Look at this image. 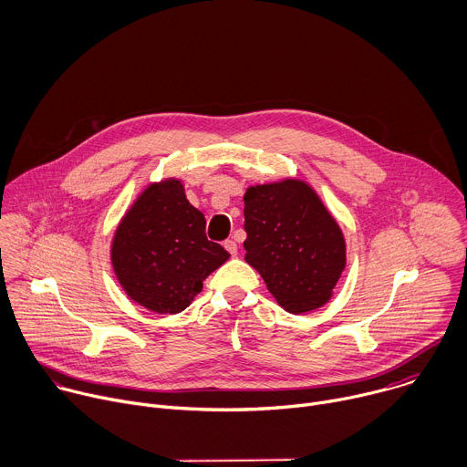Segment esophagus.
<instances>
[{"mask_svg": "<svg viewBox=\"0 0 467 467\" xmlns=\"http://www.w3.org/2000/svg\"><path fill=\"white\" fill-rule=\"evenodd\" d=\"M224 248L228 250L230 255H237V243L234 239H226L224 241Z\"/></svg>", "mask_w": 467, "mask_h": 467, "instance_id": "34e87169", "label": "esophagus"}]
</instances>
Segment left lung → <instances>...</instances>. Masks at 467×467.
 Returning a JSON list of instances; mask_svg holds the SVG:
<instances>
[{"label": "left lung", "mask_w": 467, "mask_h": 467, "mask_svg": "<svg viewBox=\"0 0 467 467\" xmlns=\"http://www.w3.org/2000/svg\"><path fill=\"white\" fill-rule=\"evenodd\" d=\"M244 261L287 313L329 302L346 266L340 226L304 180L250 185L244 193Z\"/></svg>", "instance_id": "1"}]
</instances>
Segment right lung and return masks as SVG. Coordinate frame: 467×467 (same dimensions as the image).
Returning a JSON list of instances; mask_svg holds the SVG:
<instances>
[{
	"mask_svg": "<svg viewBox=\"0 0 467 467\" xmlns=\"http://www.w3.org/2000/svg\"><path fill=\"white\" fill-rule=\"evenodd\" d=\"M123 291L141 307L176 315L202 291L204 279L230 254L206 237L202 212L176 178L154 182L121 219L110 248Z\"/></svg>",
	"mask_w": 467,
	"mask_h": 467,
	"instance_id": "obj_1",
	"label": "right lung"
}]
</instances>
